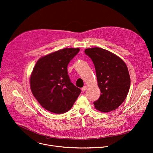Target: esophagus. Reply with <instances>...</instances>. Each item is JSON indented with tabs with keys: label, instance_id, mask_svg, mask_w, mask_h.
Returning <instances> with one entry per match:
<instances>
[{
	"label": "esophagus",
	"instance_id": "1",
	"mask_svg": "<svg viewBox=\"0 0 153 153\" xmlns=\"http://www.w3.org/2000/svg\"><path fill=\"white\" fill-rule=\"evenodd\" d=\"M87 89V86H84V87L82 88V91H85Z\"/></svg>",
	"mask_w": 153,
	"mask_h": 153
}]
</instances>
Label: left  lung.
I'll return each instance as SVG.
<instances>
[{
	"mask_svg": "<svg viewBox=\"0 0 153 153\" xmlns=\"http://www.w3.org/2000/svg\"><path fill=\"white\" fill-rule=\"evenodd\" d=\"M91 59L96 74L101 96L94 102V108L109 112L120 107L128 94L131 79L128 67L118 55L100 48L85 50Z\"/></svg>",
	"mask_w": 153,
	"mask_h": 153,
	"instance_id": "1",
	"label": "left lung"
}]
</instances>
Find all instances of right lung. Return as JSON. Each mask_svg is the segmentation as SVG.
Returning a JSON list of instances; mask_svg holds the SVG:
<instances>
[{
    "label": "right lung",
    "mask_w": 153,
    "mask_h": 153,
    "mask_svg": "<svg viewBox=\"0 0 153 153\" xmlns=\"http://www.w3.org/2000/svg\"><path fill=\"white\" fill-rule=\"evenodd\" d=\"M79 48H65L48 53L36 62L30 77L36 100L46 110L60 114L70 110L81 90L71 82L67 66Z\"/></svg>",
    "instance_id": "right-lung-1"
}]
</instances>
